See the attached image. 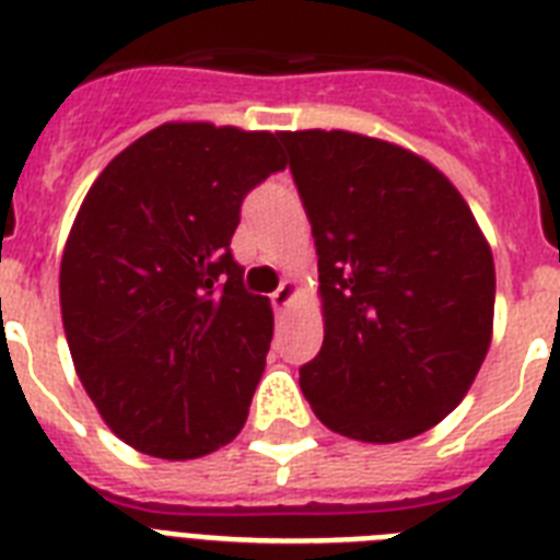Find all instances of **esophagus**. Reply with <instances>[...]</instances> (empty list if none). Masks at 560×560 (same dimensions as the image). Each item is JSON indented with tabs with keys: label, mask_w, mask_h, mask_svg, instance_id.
I'll use <instances>...</instances> for the list:
<instances>
[{
	"label": "esophagus",
	"mask_w": 560,
	"mask_h": 560,
	"mask_svg": "<svg viewBox=\"0 0 560 560\" xmlns=\"http://www.w3.org/2000/svg\"><path fill=\"white\" fill-rule=\"evenodd\" d=\"M293 299H296V284H293V281H284V284L272 293V307H276V311H284V307H290Z\"/></svg>",
	"instance_id": "obj_1"
}]
</instances>
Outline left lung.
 Here are the masks:
<instances>
[{
	"label": "left lung",
	"instance_id": "obj_1",
	"mask_svg": "<svg viewBox=\"0 0 560 560\" xmlns=\"http://www.w3.org/2000/svg\"><path fill=\"white\" fill-rule=\"evenodd\" d=\"M279 136L319 255L325 340L302 392L334 433L421 435L459 407L491 346V246L424 156L349 130Z\"/></svg>",
	"mask_w": 560,
	"mask_h": 560
}]
</instances>
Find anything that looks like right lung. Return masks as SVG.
<instances>
[{
	"instance_id": "obj_1",
	"label": "right lung",
	"mask_w": 560,
	"mask_h": 560,
	"mask_svg": "<svg viewBox=\"0 0 560 560\" xmlns=\"http://www.w3.org/2000/svg\"><path fill=\"white\" fill-rule=\"evenodd\" d=\"M279 133L168 121L83 197L60 261L74 372L118 439L197 459L241 433L272 340L229 253L241 202L284 171Z\"/></svg>"
}]
</instances>
